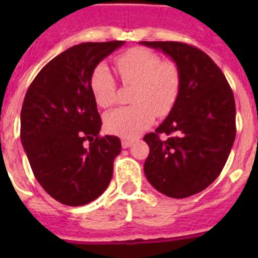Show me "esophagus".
I'll use <instances>...</instances> for the list:
<instances>
[{"mask_svg":"<svg viewBox=\"0 0 258 258\" xmlns=\"http://www.w3.org/2000/svg\"><path fill=\"white\" fill-rule=\"evenodd\" d=\"M131 145H133V141H130V139H121V146H123V149H128Z\"/></svg>","mask_w":258,"mask_h":258,"instance_id":"esophagus-1","label":"esophagus"}]
</instances>
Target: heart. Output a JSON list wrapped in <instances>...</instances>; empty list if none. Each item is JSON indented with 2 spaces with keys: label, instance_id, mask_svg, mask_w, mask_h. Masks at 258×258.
Wrapping results in <instances>:
<instances>
[{
  "label": "heart",
  "instance_id": "1",
  "mask_svg": "<svg viewBox=\"0 0 258 258\" xmlns=\"http://www.w3.org/2000/svg\"><path fill=\"white\" fill-rule=\"evenodd\" d=\"M115 66L124 86H134V105L111 111L105 115L107 131L121 138H137L153 124L158 116L169 115L179 96V67L171 60H162L155 52L133 48L115 58ZM89 88L96 104L109 108L116 101V80L105 64L93 68Z\"/></svg>",
  "mask_w": 258,
  "mask_h": 258
}]
</instances>
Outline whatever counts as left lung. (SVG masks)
Instances as JSON below:
<instances>
[{"instance_id":"obj_1","label":"left lung","mask_w":258,"mask_h":258,"mask_svg":"<svg viewBox=\"0 0 258 258\" xmlns=\"http://www.w3.org/2000/svg\"><path fill=\"white\" fill-rule=\"evenodd\" d=\"M179 67V96L155 133L145 135L150 154L145 174L158 191L187 198L221 174L236 138V103L216 62L196 46L178 41H141ZM162 133L167 135L160 139Z\"/></svg>"}]
</instances>
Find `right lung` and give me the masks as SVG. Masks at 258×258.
Wrapping results in <instances>:
<instances>
[{"label": "right lung", "mask_w": 258, "mask_h": 258, "mask_svg": "<svg viewBox=\"0 0 258 258\" xmlns=\"http://www.w3.org/2000/svg\"><path fill=\"white\" fill-rule=\"evenodd\" d=\"M124 41L84 42L52 58L26 91L21 143L36 179L52 198L82 206L108 187L120 139L100 137L89 88L93 68Z\"/></svg>", "instance_id": "right-lung-1"}]
</instances>
